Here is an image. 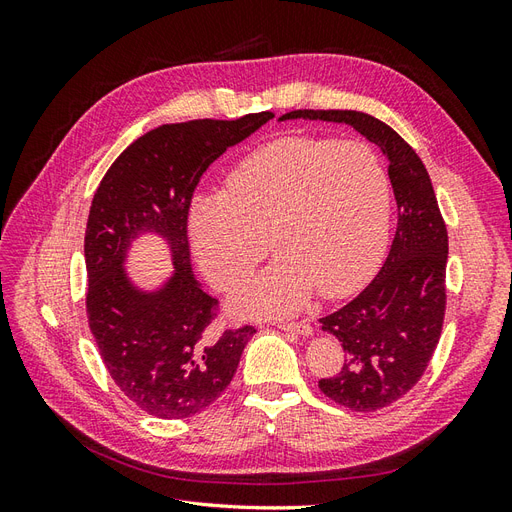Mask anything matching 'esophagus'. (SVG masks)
<instances>
[{"instance_id":"1","label":"esophagus","mask_w":512,"mask_h":512,"mask_svg":"<svg viewBox=\"0 0 512 512\" xmlns=\"http://www.w3.org/2000/svg\"><path fill=\"white\" fill-rule=\"evenodd\" d=\"M275 327L282 329V331H292V333L303 335V337H309L314 333L312 324H309V322H277Z\"/></svg>"}]
</instances>
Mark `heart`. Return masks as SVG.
Instances as JSON below:
<instances>
[{"mask_svg": "<svg viewBox=\"0 0 512 512\" xmlns=\"http://www.w3.org/2000/svg\"><path fill=\"white\" fill-rule=\"evenodd\" d=\"M391 181L378 153L361 141L280 138L250 153L226 192L200 194L188 237L207 280L241 284L269 252L273 265L230 299L239 316L299 309L314 290L348 297L374 275L389 241Z\"/></svg>", "mask_w": 512, "mask_h": 512, "instance_id": "obj_1", "label": "heart"}]
</instances>
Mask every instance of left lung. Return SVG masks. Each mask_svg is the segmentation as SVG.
<instances>
[{"label":"left lung","mask_w":512,"mask_h":512,"mask_svg":"<svg viewBox=\"0 0 512 512\" xmlns=\"http://www.w3.org/2000/svg\"><path fill=\"white\" fill-rule=\"evenodd\" d=\"M344 123L389 162L397 230L380 273L359 297L320 318L346 352L342 371L318 382L335 404L374 412L421 380L438 346L446 307L448 235L427 168L384 121L359 111H292L280 117Z\"/></svg>","instance_id":"1"}]
</instances>
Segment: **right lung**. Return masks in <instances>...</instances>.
Here are the masks:
<instances>
[{
  "mask_svg": "<svg viewBox=\"0 0 512 512\" xmlns=\"http://www.w3.org/2000/svg\"><path fill=\"white\" fill-rule=\"evenodd\" d=\"M273 113L235 121L166 123L143 134L106 170L85 230L87 318L108 374L138 408L188 418L218 399L254 327L213 333L218 301L190 262L188 211L205 170ZM160 236L174 271L153 289L127 273L134 240Z\"/></svg>",
  "mask_w": 512,
  "mask_h": 512,
  "instance_id": "obj_1",
  "label": "right lung"
}]
</instances>
